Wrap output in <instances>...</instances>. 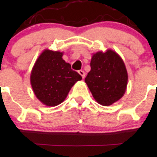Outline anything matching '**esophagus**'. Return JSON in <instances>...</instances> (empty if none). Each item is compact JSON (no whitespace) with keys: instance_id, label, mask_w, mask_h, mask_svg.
I'll return each mask as SVG.
<instances>
[{"instance_id":"esophagus-1","label":"esophagus","mask_w":157,"mask_h":157,"mask_svg":"<svg viewBox=\"0 0 157 157\" xmlns=\"http://www.w3.org/2000/svg\"><path fill=\"white\" fill-rule=\"evenodd\" d=\"M78 73L80 74V76L82 77V78H83V79L84 78V77H85V72H84V71H81V70H80V71H78Z\"/></svg>"}]
</instances>
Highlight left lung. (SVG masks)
I'll return each instance as SVG.
<instances>
[{"instance_id": "obj_1", "label": "left lung", "mask_w": 157, "mask_h": 157, "mask_svg": "<svg viewBox=\"0 0 157 157\" xmlns=\"http://www.w3.org/2000/svg\"><path fill=\"white\" fill-rule=\"evenodd\" d=\"M90 67L85 82L98 103L109 106L124 96L128 85V72L118 53L111 49L94 53Z\"/></svg>"}]
</instances>
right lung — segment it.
<instances>
[{"mask_svg":"<svg viewBox=\"0 0 157 157\" xmlns=\"http://www.w3.org/2000/svg\"><path fill=\"white\" fill-rule=\"evenodd\" d=\"M63 52L45 49L35 62L30 83L36 98L47 106L64 101L71 87L82 77L63 60Z\"/></svg>","mask_w":157,"mask_h":157,"instance_id":"1","label":"right lung"}]
</instances>
